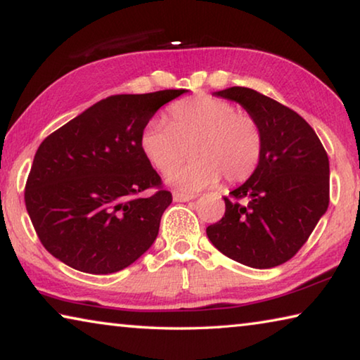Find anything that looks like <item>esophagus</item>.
Wrapping results in <instances>:
<instances>
[{"mask_svg": "<svg viewBox=\"0 0 360 360\" xmlns=\"http://www.w3.org/2000/svg\"><path fill=\"white\" fill-rule=\"evenodd\" d=\"M197 195H188V193H179V192H174L173 193V200L174 202H191L193 200Z\"/></svg>", "mask_w": 360, "mask_h": 360, "instance_id": "34e87169", "label": "esophagus"}]
</instances>
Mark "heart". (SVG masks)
Segmentation results:
<instances>
[{
  "label": "heart",
  "mask_w": 360,
  "mask_h": 360,
  "mask_svg": "<svg viewBox=\"0 0 360 360\" xmlns=\"http://www.w3.org/2000/svg\"><path fill=\"white\" fill-rule=\"evenodd\" d=\"M193 144L192 162L174 165ZM139 148L152 167L167 172V182L181 191H200L221 179L240 184L257 169L264 133L251 114L211 95H195L169 108V122L150 119L139 136Z\"/></svg>",
  "instance_id": "heart-1"
}]
</instances>
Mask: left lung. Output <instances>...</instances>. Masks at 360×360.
Masks as SVG:
<instances>
[{
  "instance_id": "8db88e82",
  "label": "left lung",
  "mask_w": 360,
  "mask_h": 360,
  "mask_svg": "<svg viewBox=\"0 0 360 360\" xmlns=\"http://www.w3.org/2000/svg\"><path fill=\"white\" fill-rule=\"evenodd\" d=\"M259 122L264 152L255 173L224 198L225 214L206 229L224 255L252 268L294 257L328 208V157L302 115L246 87L216 92ZM245 199V202H240Z\"/></svg>"
}]
</instances>
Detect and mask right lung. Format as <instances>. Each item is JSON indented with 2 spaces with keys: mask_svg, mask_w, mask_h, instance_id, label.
Wrapping results in <instances>:
<instances>
[{
  "mask_svg": "<svg viewBox=\"0 0 360 360\" xmlns=\"http://www.w3.org/2000/svg\"><path fill=\"white\" fill-rule=\"evenodd\" d=\"M186 92L108 96L41 143L25 205L53 257L79 271L109 275L152 246L173 197L143 155L139 136L158 109Z\"/></svg>",
  "mask_w": 360,
  "mask_h": 360,
  "instance_id": "add662e5",
  "label": "right lung"
}]
</instances>
